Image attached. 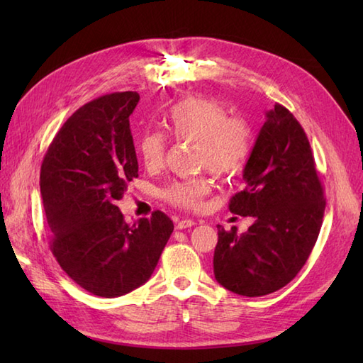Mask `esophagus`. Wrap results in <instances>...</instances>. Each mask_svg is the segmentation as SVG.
<instances>
[{"label":"esophagus","instance_id":"obj_1","mask_svg":"<svg viewBox=\"0 0 363 363\" xmlns=\"http://www.w3.org/2000/svg\"><path fill=\"white\" fill-rule=\"evenodd\" d=\"M195 226V221L194 220H179L176 221V228L177 229H187V228H191Z\"/></svg>","mask_w":363,"mask_h":363}]
</instances>
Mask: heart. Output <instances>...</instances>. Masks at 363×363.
I'll return each instance as SVG.
<instances>
[{"mask_svg": "<svg viewBox=\"0 0 363 363\" xmlns=\"http://www.w3.org/2000/svg\"><path fill=\"white\" fill-rule=\"evenodd\" d=\"M168 134L177 142L196 143L195 164L220 177H233L246 165L252 150V129L242 117H229L217 99L187 96L169 107L165 115ZM138 156L146 168L159 169L165 164L167 138L160 133H145L137 143ZM207 174L174 181L164 190L165 201L184 211L201 209L211 194Z\"/></svg>", "mask_w": 363, "mask_h": 363, "instance_id": "1", "label": "heart"}]
</instances>
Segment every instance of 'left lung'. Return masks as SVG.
I'll use <instances>...</instances> for the list:
<instances>
[{
	"instance_id": "obj_1",
	"label": "left lung",
	"mask_w": 363,
	"mask_h": 363,
	"mask_svg": "<svg viewBox=\"0 0 363 363\" xmlns=\"http://www.w3.org/2000/svg\"><path fill=\"white\" fill-rule=\"evenodd\" d=\"M245 189L229 211L254 223L245 234L218 228L215 279L242 296H264L285 287L309 259L326 199L303 126L276 103L243 169Z\"/></svg>"
}]
</instances>
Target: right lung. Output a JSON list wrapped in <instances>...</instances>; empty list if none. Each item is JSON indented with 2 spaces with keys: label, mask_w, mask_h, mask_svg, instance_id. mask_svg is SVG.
<instances>
[{
  "label": "right lung",
  "mask_w": 363,
  "mask_h": 363,
  "mask_svg": "<svg viewBox=\"0 0 363 363\" xmlns=\"http://www.w3.org/2000/svg\"><path fill=\"white\" fill-rule=\"evenodd\" d=\"M138 99L137 91H115L79 107L40 168L52 256L79 287L103 298L148 281L174 229L160 211L130 226L115 204L138 176L129 129Z\"/></svg>",
  "instance_id": "obj_1"
}]
</instances>
